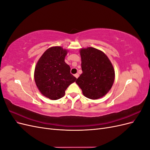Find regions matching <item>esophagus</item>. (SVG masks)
<instances>
[{
	"label": "esophagus",
	"mask_w": 150,
	"mask_h": 150,
	"mask_svg": "<svg viewBox=\"0 0 150 150\" xmlns=\"http://www.w3.org/2000/svg\"><path fill=\"white\" fill-rule=\"evenodd\" d=\"M74 76L76 77V78L78 79V77H79V74H74Z\"/></svg>",
	"instance_id": "obj_1"
}]
</instances>
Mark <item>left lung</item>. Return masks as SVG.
<instances>
[{
	"mask_svg": "<svg viewBox=\"0 0 150 150\" xmlns=\"http://www.w3.org/2000/svg\"><path fill=\"white\" fill-rule=\"evenodd\" d=\"M79 52L83 73L76 83L86 98L98 99L104 96L115 81L112 63L103 51L94 47L82 48Z\"/></svg>",
	"mask_w": 150,
	"mask_h": 150,
	"instance_id": "8db88e82",
	"label": "left lung"
}]
</instances>
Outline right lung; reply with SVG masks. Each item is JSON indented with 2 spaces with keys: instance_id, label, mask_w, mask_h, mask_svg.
Instances as JSON below:
<instances>
[{
  "instance_id": "right-lung-1",
  "label": "right lung",
  "mask_w": 150,
  "mask_h": 150,
  "mask_svg": "<svg viewBox=\"0 0 150 150\" xmlns=\"http://www.w3.org/2000/svg\"><path fill=\"white\" fill-rule=\"evenodd\" d=\"M67 52L61 46L51 47L36 64L34 75L35 84L40 93L51 100L64 96L68 86L76 80L64 61Z\"/></svg>"
}]
</instances>
